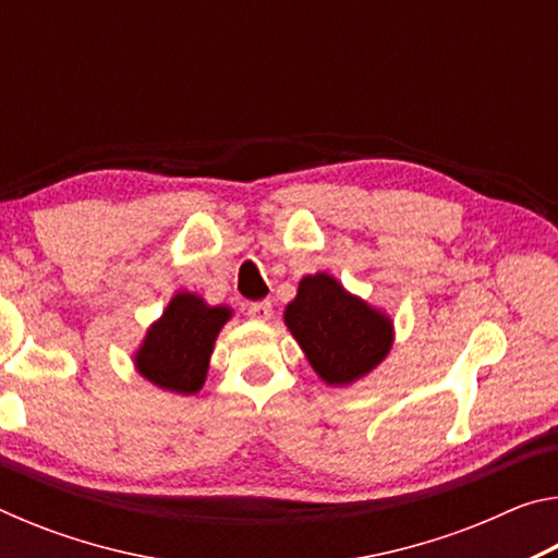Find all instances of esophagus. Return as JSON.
<instances>
[{
	"label": "esophagus",
	"instance_id": "obj_1",
	"mask_svg": "<svg viewBox=\"0 0 558 558\" xmlns=\"http://www.w3.org/2000/svg\"><path fill=\"white\" fill-rule=\"evenodd\" d=\"M248 317L256 319V323H268L272 317V305L270 302H253V305H248Z\"/></svg>",
	"mask_w": 558,
	"mask_h": 558
}]
</instances>
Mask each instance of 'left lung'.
I'll list each match as a JSON object with an SVG mask.
<instances>
[{
  "instance_id": "obj_1",
  "label": "left lung",
  "mask_w": 558,
  "mask_h": 558,
  "mask_svg": "<svg viewBox=\"0 0 558 558\" xmlns=\"http://www.w3.org/2000/svg\"><path fill=\"white\" fill-rule=\"evenodd\" d=\"M282 317L310 366L329 386H349L374 372L393 344L391 317L352 295L329 272L302 278Z\"/></svg>"
}]
</instances>
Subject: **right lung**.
<instances>
[{
  "instance_id": "right-lung-1",
  "label": "right lung",
  "mask_w": 558,
  "mask_h": 558,
  "mask_svg": "<svg viewBox=\"0 0 558 558\" xmlns=\"http://www.w3.org/2000/svg\"><path fill=\"white\" fill-rule=\"evenodd\" d=\"M231 317V307L209 305L196 292H177L149 325L135 352V369L157 389L196 393L206 381L216 337Z\"/></svg>"
}]
</instances>
